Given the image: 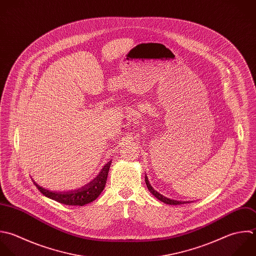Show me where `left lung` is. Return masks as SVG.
<instances>
[{
  "instance_id": "8db88e82",
  "label": "left lung",
  "mask_w": 256,
  "mask_h": 256,
  "mask_svg": "<svg viewBox=\"0 0 256 256\" xmlns=\"http://www.w3.org/2000/svg\"><path fill=\"white\" fill-rule=\"evenodd\" d=\"M146 186H148V190L158 200H160V202H164V204H170V206H180V204H190V202H182V200H170V198H166V196H164L162 194H158L156 190H154V188H152V186H150V182H148V176H146Z\"/></svg>"
}]
</instances>
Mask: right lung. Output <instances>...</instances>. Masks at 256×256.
<instances>
[{
  "label": "right lung",
  "instance_id": "obj_1",
  "mask_svg": "<svg viewBox=\"0 0 256 256\" xmlns=\"http://www.w3.org/2000/svg\"><path fill=\"white\" fill-rule=\"evenodd\" d=\"M112 160L108 162L90 182L84 186L76 190H68V192H50L46 188H42L34 182V186L46 198L54 200L60 204H64L66 206H84L88 204L98 198L106 186L110 166Z\"/></svg>",
  "mask_w": 256,
  "mask_h": 256
}]
</instances>
